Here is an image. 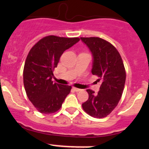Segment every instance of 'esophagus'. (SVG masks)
<instances>
[{
  "label": "esophagus",
  "mask_w": 149,
  "mask_h": 149,
  "mask_svg": "<svg viewBox=\"0 0 149 149\" xmlns=\"http://www.w3.org/2000/svg\"><path fill=\"white\" fill-rule=\"evenodd\" d=\"M73 89L75 91H76V92H78V91H80L81 90V89H80V88H76V87H73Z\"/></svg>",
  "instance_id": "esophagus-1"
}]
</instances>
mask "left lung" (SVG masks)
Instances as JSON below:
<instances>
[{"mask_svg":"<svg viewBox=\"0 0 149 149\" xmlns=\"http://www.w3.org/2000/svg\"><path fill=\"white\" fill-rule=\"evenodd\" d=\"M92 54L91 73L100 79V91L87 89L88 99L82 104L84 110L91 116L102 118L116 107L120 100L126 73L123 60L112 44L100 37H81Z\"/></svg>","mask_w":149,"mask_h":149,"instance_id":"1","label":"left lung"}]
</instances>
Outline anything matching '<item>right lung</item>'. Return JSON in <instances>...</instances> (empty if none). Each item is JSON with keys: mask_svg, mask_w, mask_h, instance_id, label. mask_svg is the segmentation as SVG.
<instances>
[{"mask_svg": "<svg viewBox=\"0 0 149 149\" xmlns=\"http://www.w3.org/2000/svg\"><path fill=\"white\" fill-rule=\"evenodd\" d=\"M79 38L47 36L41 39L29 52L24 68V85L29 100L43 114L59 110L71 86L54 83L53 70L63 52Z\"/></svg>", "mask_w": 149, "mask_h": 149, "instance_id": "add662e5", "label": "right lung"}]
</instances>
